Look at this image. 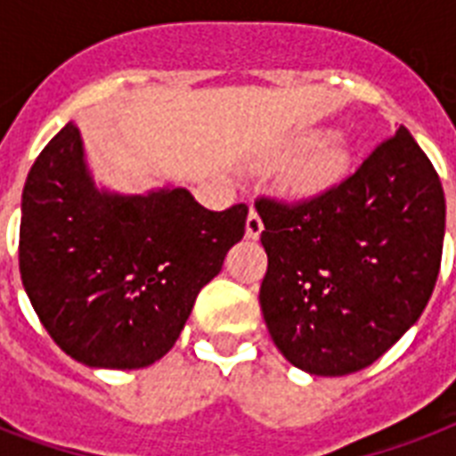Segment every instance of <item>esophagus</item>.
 Wrapping results in <instances>:
<instances>
[{"label":"esophagus","mask_w":456,"mask_h":456,"mask_svg":"<svg viewBox=\"0 0 456 456\" xmlns=\"http://www.w3.org/2000/svg\"><path fill=\"white\" fill-rule=\"evenodd\" d=\"M263 220H260V215L250 208L248 213V220H246V236L248 239H260V234H263Z\"/></svg>","instance_id":"34e87169"}]
</instances>
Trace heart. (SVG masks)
<instances>
[{"label":"heart","instance_id":"obj_1","mask_svg":"<svg viewBox=\"0 0 456 456\" xmlns=\"http://www.w3.org/2000/svg\"><path fill=\"white\" fill-rule=\"evenodd\" d=\"M322 134H310L298 142V149L317 146L310 156H305L298 165H293L281 179L284 191L293 199H314L319 193L329 191L350 167V151L338 139H329L324 145Z\"/></svg>","mask_w":456,"mask_h":456}]
</instances>
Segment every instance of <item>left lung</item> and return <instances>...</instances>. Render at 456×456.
Wrapping results in <instances>:
<instances>
[{
    "mask_svg": "<svg viewBox=\"0 0 456 456\" xmlns=\"http://www.w3.org/2000/svg\"><path fill=\"white\" fill-rule=\"evenodd\" d=\"M256 208L267 253L260 307L293 367L354 374L417 324L440 272L445 193L407 127L317 199Z\"/></svg>",
    "mask_w": 456,
    "mask_h": 456,
    "instance_id": "1",
    "label": "left lung"
}]
</instances>
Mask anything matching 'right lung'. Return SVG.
I'll return each mask as SVG.
<instances>
[{
  "instance_id": "right-lung-1",
  "label": "right lung",
  "mask_w": 456,
  "mask_h": 456,
  "mask_svg": "<svg viewBox=\"0 0 456 456\" xmlns=\"http://www.w3.org/2000/svg\"><path fill=\"white\" fill-rule=\"evenodd\" d=\"M248 208L215 213L184 186H96L77 125L28 172L18 265L53 343L94 369H142L170 353L196 296L243 239Z\"/></svg>"
}]
</instances>
